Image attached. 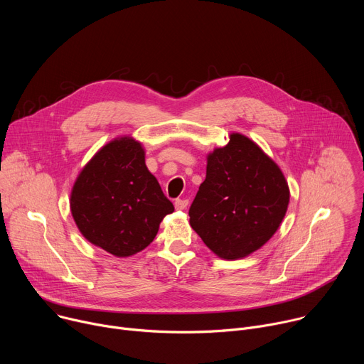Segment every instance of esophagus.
<instances>
[{
  "label": "esophagus",
  "instance_id": "34e87169",
  "mask_svg": "<svg viewBox=\"0 0 364 364\" xmlns=\"http://www.w3.org/2000/svg\"><path fill=\"white\" fill-rule=\"evenodd\" d=\"M176 209L177 210H184L186 207L188 205V200L187 198H178V200H176Z\"/></svg>",
  "mask_w": 364,
  "mask_h": 364
}]
</instances>
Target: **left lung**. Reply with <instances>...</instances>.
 I'll use <instances>...</instances> for the list:
<instances>
[{
    "instance_id": "left-lung-1",
    "label": "left lung",
    "mask_w": 364,
    "mask_h": 364,
    "mask_svg": "<svg viewBox=\"0 0 364 364\" xmlns=\"http://www.w3.org/2000/svg\"><path fill=\"white\" fill-rule=\"evenodd\" d=\"M288 203L289 187L278 164L250 138L233 132L225 146L207 154L190 226L215 255L236 261L275 235Z\"/></svg>"
}]
</instances>
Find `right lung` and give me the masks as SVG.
I'll use <instances>...</instances> for the list:
<instances>
[{
	"mask_svg": "<svg viewBox=\"0 0 364 364\" xmlns=\"http://www.w3.org/2000/svg\"><path fill=\"white\" fill-rule=\"evenodd\" d=\"M70 212L87 242L128 257L154 240L174 205L148 171L142 144L122 135L82 168L72 187Z\"/></svg>",
	"mask_w": 364,
	"mask_h": 364,
	"instance_id": "obj_1",
	"label": "right lung"
}]
</instances>
